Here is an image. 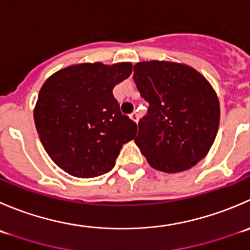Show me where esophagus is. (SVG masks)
<instances>
[{
    "label": "esophagus",
    "instance_id": "34e87169",
    "mask_svg": "<svg viewBox=\"0 0 250 250\" xmlns=\"http://www.w3.org/2000/svg\"><path fill=\"white\" fill-rule=\"evenodd\" d=\"M129 117L132 118V120L134 121L135 123H138V113H137V111H134V112H132V113H130V115H129Z\"/></svg>",
    "mask_w": 250,
    "mask_h": 250
}]
</instances>
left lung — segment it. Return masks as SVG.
<instances>
[{
  "label": "left lung",
  "instance_id": "obj_1",
  "mask_svg": "<svg viewBox=\"0 0 250 250\" xmlns=\"http://www.w3.org/2000/svg\"><path fill=\"white\" fill-rule=\"evenodd\" d=\"M133 78L149 104L134 142L150 166L174 173L197 165L220 122L219 99L209 82L186 64L165 61L137 63Z\"/></svg>",
  "mask_w": 250,
  "mask_h": 250
}]
</instances>
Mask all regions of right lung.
<instances>
[{
  "label": "right lung",
  "instance_id": "add662e5",
  "mask_svg": "<svg viewBox=\"0 0 250 250\" xmlns=\"http://www.w3.org/2000/svg\"><path fill=\"white\" fill-rule=\"evenodd\" d=\"M132 73L130 63H84L51 76L39 93L34 121L42 146L58 167L79 178L113 168L137 123L122 115L115 85Z\"/></svg>",
  "mask_w": 250,
  "mask_h": 250
}]
</instances>
